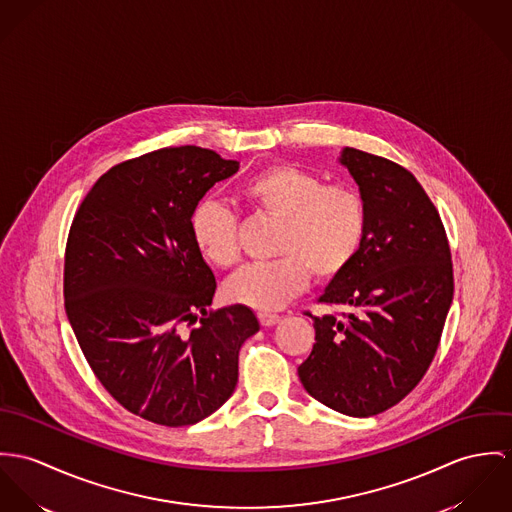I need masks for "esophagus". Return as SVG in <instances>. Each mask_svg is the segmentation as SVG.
I'll use <instances>...</instances> for the list:
<instances>
[{
    "mask_svg": "<svg viewBox=\"0 0 512 512\" xmlns=\"http://www.w3.org/2000/svg\"><path fill=\"white\" fill-rule=\"evenodd\" d=\"M259 322H261V326L271 328V326H277V324L281 322V316H279V314H267V312H261V314H259Z\"/></svg>",
    "mask_w": 512,
    "mask_h": 512,
    "instance_id": "obj_1",
    "label": "esophagus"
}]
</instances>
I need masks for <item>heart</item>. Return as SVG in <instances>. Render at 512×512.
I'll return each mask as SVG.
<instances>
[{
  "instance_id": "b5f03b06",
  "label": "heart",
  "mask_w": 512,
  "mask_h": 512,
  "mask_svg": "<svg viewBox=\"0 0 512 512\" xmlns=\"http://www.w3.org/2000/svg\"><path fill=\"white\" fill-rule=\"evenodd\" d=\"M243 196L261 216L281 222L279 259L237 271L224 286L229 302L277 310L306 288L310 275L318 281L341 277L363 247L367 206L349 184H326L316 172L275 165L255 174ZM190 233L208 263L222 269L237 263V218L224 204L200 202L190 216Z\"/></svg>"
}]
</instances>
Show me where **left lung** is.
I'll list each match as a JSON object with an SVG mask.
<instances>
[{
    "instance_id": "obj_1",
    "label": "left lung",
    "mask_w": 512,
    "mask_h": 512,
    "mask_svg": "<svg viewBox=\"0 0 512 512\" xmlns=\"http://www.w3.org/2000/svg\"><path fill=\"white\" fill-rule=\"evenodd\" d=\"M340 163L367 206V233L351 267L312 316L316 343L298 367L310 397L347 416L395 406L428 371L454 300V269L438 210L412 172L345 147Z\"/></svg>"
}]
</instances>
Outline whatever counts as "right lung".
Listing matches in <instances>:
<instances>
[{
    "mask_svg": "<svg viewBox=\"0 0 512 512\" xmlns=\"http://www.w3.org/2000/svg\"><path fill=\"white\" fill-rule=\"evenodd\" d=\"M237 171L194 145L119 163L68 233V322L104 389L149 422L190 426L216 412L235 391L243 341L259 332L243 304L208 310L216 277L190 233L198 202Z\"/></svg>",
    "mask_w": 512,
    "mask_h": 512,
    "instance_id": "add662e5",
    "label": "right lung"
}]
</instances>
